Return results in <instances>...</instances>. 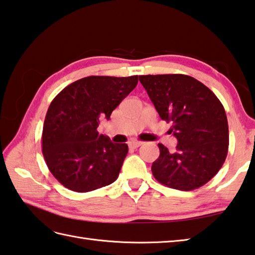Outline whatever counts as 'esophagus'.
Wrapping results in <instances>:
<instances>
[{
	"mask_svg": "<svg viewBox=\"0 0 255 255\" xmlns=\"http://www.w3.org/2000/svg\"><path fill=\"white\" fill-rule=\"evenodd\" d=\"M143 142L142 141H131V142H129V147L130 148H138V147H140L141 144H142Z\"/></svg>",
	"mask_w": 255,
	"mask_h": 255,
	"instance_id": "obj_1",
	"label": "esophagus"
}]
</instances>
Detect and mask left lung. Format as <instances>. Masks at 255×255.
<instances>
[{
  "instance_id": "8db88e82",
  "label": "left lung",
  "mask_w": 255,
  "mask_h": 255,
  "mask_svg": "<svg viewBox=\"0 0 255 255\" xmlns=\"http://www.w3.org/2000/svg\"><path fill=\"white\" fill-rule=\"evenodd\" d=\"M139 81L169 131L177 138L174 152L158 143L152 163L156 180L177 190L191 191L216 176L226 161L229 127L226 111L206 85L183 74L141 75Z\"/></svg>"
}]
</instances>
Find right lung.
<instances>
[{"instance_id":"add662e5","label":"right lung","mask_w":255,"mask_h":255,"mask_svg":"<svg viewBox=\"0 0 255 255\" xmlns=\"http://www.w3.org/2000/svg\"><path fill=\"white\" fill-rule=\"evenodd\" d=\"M138 76H88L69 84L45 116L42 152L49 171L65 188L88 192L113 183L128 153L127 143L99 134L101 121L137 86Z\"/></svg>"}]
</instances>
